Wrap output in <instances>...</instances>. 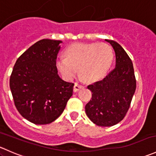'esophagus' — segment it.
<instances>
[{
  "label": "esophagus",
  "mask_w": 156,
  "mask_h": 156,
  "mask_svg": "<svg viewBox=\"0 0 156 156\" xmlns=\"http://www.w3.org/2000/svg\"><path fill=\"white\" fill-rule=\"evenodd\" d=\"M82 88H84V86L81 85V84H79L78 83H75V85H74V91H75V92H77V91L82 89Z\"/></svg>",
  "instance_id": "obj_1"
}]
</instances>
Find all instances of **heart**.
<instances>
[{
  "mask_svg": "<svg viewBox=\"0 0 156 156\" xmlns=\"http://www.w3.org/2000/svg\"><path fill=\"white\" fill-rule=\"evenodd\" d=\"M66 57L56 59V66L66 79L79 73L87 82H95L104 78L114 59L113 50L106 43H78L66 50Z\"/></svg>",
  "mask_w": 156,
  "mask_h": 156,
  "instance_id": "heart-1",
  "label": "heart"
}]
</instances>
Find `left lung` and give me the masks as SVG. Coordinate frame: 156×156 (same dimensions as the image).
<instances>
[{
  "label": "left lung",
  "mask_w": 156,
  "mask_h": 156,
  "mask_svg": "<svg viewBox=\"0 0 156 156\" xmlns=\"http://www.w3.org/2000/svg\"><path fill=\"white\" fill-rule=\"evenodd\" d=\"M115 53V68L102 81L87 86L92 92L85 112L95 125L111 127L125 118L136 90L133 63L123 48L112 40L105 39Z\"/></svg>",
  "instance_id": "obj_1"
}]
</instances>
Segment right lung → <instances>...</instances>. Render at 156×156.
Wrapping results in <instances>:
<instances>
[{"mask_svg":"<svg viewBox=\"0 0 156 156\" xmlns=\"http://www.w3.org/2000/svg\"><path fill=\"white\" fill-rule=\"evenodd\" d=\"M62 41L43 39L16 62L10 79L14 103L23 118L35 125L56 120L65 109L74 84L58 75L56 57Z\"/></svg>","mask_w":156,"mask_h":156,"instance_id":"1","label":"right lung"}]
</instances>
